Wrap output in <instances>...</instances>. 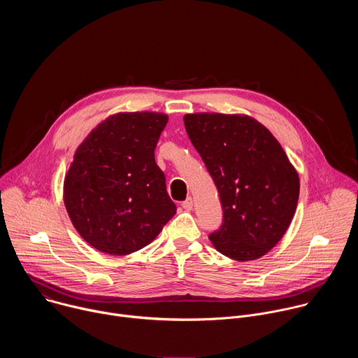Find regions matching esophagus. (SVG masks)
Here are the masks:
<instances>
[{
    "instance_id": "34e87169",
    "label": "esophagus",
    "mask_w": 358,
    "mask_h": 358,
    "mask_svg": "<svg viewBox=\"0 0 358 358\" xmlns=\"http://www.w3.org/2000/svg\"><path fill=\"white\" fill-rule=\"evenodd\" d=\"M181 206H182V208H184V210L191 211V210H192V198H189V196H188V198L181 203Z\"/></svg>"
}]
</instances>
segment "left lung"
Returning a JSON list of instances; mask_svg holds the SVG:
<instances>
[{
    "label": "left lung",
    "mask_w": 358,
    "mask_h": 358,
    "mask_svg": "<svg viewBox=\"0 0 358 358\" xmlns=\"http://www.w3.org/2000/svg\"><path fill=\"white\" fill-rule=\"evenodd\" d=\"M188 137L211 174L224 221L210 235L225 257L246 262L285 235L299 199V176L273 134L246 115L184 116Z\"/></svg>",
    "instance_id": "obj_1"
}]
</instances>
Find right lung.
I'll return each instance as SVG.
<instances>
[{
    "label": "right lung",
    "instance_id": "1",
    "mask_svg": "<svg viewBox=\"0 0 358 358\" xmlns=\"http://www.w3.org/2000/svg\"><path fill=\"white\" fill-rule=\"evenodd\" d=\"M169 122L156 112L117 113L76 148L64 202L79 235L94 249L123 257L162 232L177 207L155 150Z\"/></svg>",
    "mask_w": 358,
    "mask_h": 358
}]
</instances>
